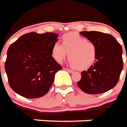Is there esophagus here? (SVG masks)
Here are the masks:
<instances>
[{
    "label": "esophagus",
    "mask_w": 127,
    "mask_h": 127,
    "mask_svg": "<svg viewBox=\"0 0 127 127\" xmlns=\"http://www.w3.org/2000/svg\"><path fill=\"white\" fill-rule=\"evenodd\" d=\"M64 69L65 70L68 71V72H70V73H72L74 71L72 70H70V69H69V68H64Z\"/></svg>",
    "instance_id": "34e87169"
}]
</instances>
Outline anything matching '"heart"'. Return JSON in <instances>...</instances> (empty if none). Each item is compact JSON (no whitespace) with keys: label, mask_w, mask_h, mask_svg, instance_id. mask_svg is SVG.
I'll use <instances>...</instances> for the list:
<instances>
[{"label":"heart","mask_w":127,"mask_h":127,"mask_svg":"<svg viewBox=\"0 0 127 127\" xmlns=\"http://www.w3.org/2000/svg\"><path fill=\"white\" fill-rule=\"evenodd\" d=\"M62 45L55 42L52 46V55L59 63L68 56L73 68L85 70L94 64L97 55V48L94 42L75 33H68L62 36Z\"/></svg>","instance_id":"b5f03b06"}]
</instances>
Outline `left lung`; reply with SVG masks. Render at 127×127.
I'll use <instances>...</instances> for the list:
<instances>
[{
  "label": "left lung",
  "instance_id": "8db88e82",
  "mask_svg": "<svg viewBox=\"0 0 127 127\" xmlns=\"http://www.w3.org/2000/svg\"><path fill=\"white\" fill-rule=\"evenodd\" d=\"M80 33L96 44L97 55L94 64L81 72V79L77 85L87 94L106 92L116 85L123 70L122 46L115 37L107 33L98 31Z\"/></svg>",
  "mask_w": 127,
  "mask_h": 127
}]
</instances>
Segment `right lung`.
<instances>
[{
    "mask_svg": "<svg viewBox=\"0 0 127 127\" xmlns=\"http://www.w3.org/2000/svg\"><path fill=\"white\" fill-rule=\"evenodd\" d=\"M54 33H26L7 51L4 69L11 88L27 98L44 96L55 74L62 67L52 56V46L58 41Z\"/></svg>",
    "mask_w": 127,
    "mask_h": 127,
    "instance_id": "right-lung-1",
    "label": "right lung"
}]
</instances>
